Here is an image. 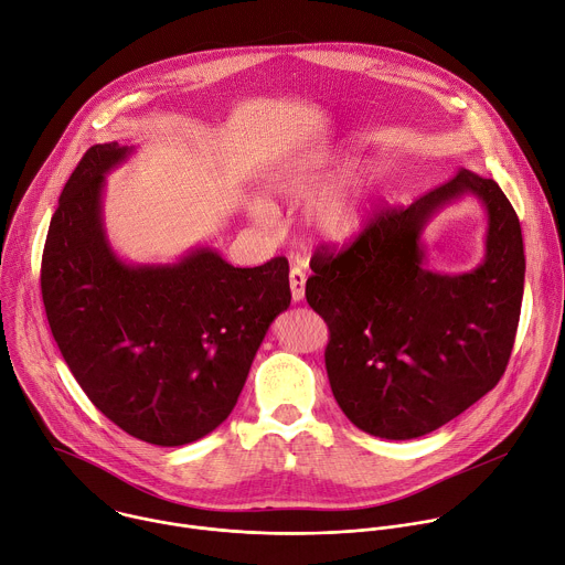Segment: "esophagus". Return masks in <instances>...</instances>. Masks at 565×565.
Returning <instances> with one entry per match:
<instances>
[{
	"mask_svg": "<svg viewBox=\"0 0 565 565\" xmlns=\"http://www.w3.org/2000/svg\"><path fill=\"white\" fill-rule=\"evenodd\" d=\"M290 290H292V301H301L303 299V290H306V270L299 266L290 268Z\"/></svg>",
	"mask_w": 565,
	"mask_h": 565,
	"instance_id": "obj_1",
	"label": "esophagus"
}]
</instances>
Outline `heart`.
Wrapping results in <instances>:
<instances>
[{
    "label": "heart",
    "instance_id": "heart-1",
    "mask_svg": "<svg viewBox=\"0 0 565 565\" xmlns=\"http://www.w3.org/2000/svg\"><path fill=\"white\" fill-rule=\"evenodd\" d=\"M347 172L344 163H327V160H315V163L299 166L290 170L281 179V192L290 199H310L327 190L333 181H338ZM369 194L360 185H340L333 192H329L312 212V227L315 232L331 241V244H347V241L355 238L369 216ZM253 212L262 221L273 218V207L266 201H255Z\"/></svg>",
    "mask_w": 565,
    "mask_h": 565
}]
</instances>
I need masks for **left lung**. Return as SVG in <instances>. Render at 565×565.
Returning <instances> with one entry per match:
<instances>
[{
    "label": "left lung",
    "mask_w": 565,
    "mask_h": 565,
    "mask_svg": "<svg viewBox=\"0 0 565 565\" xmlns=\"http://www.w3.org/2000/svg\"><path fill=\"white\" fill-rule=\"evenodd\" d=\"M471 193L489 210L487 259L471 274L424 268L428 218ZM306 301L329 327L327 373L347 418L386 440L425 436L505 373L525 255L519 216L492 179L460 170L409 207H391L340 253L319 246Z\"/></svg>",
    "instance_id": "1"
}]
</instances>
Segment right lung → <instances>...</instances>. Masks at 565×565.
Here are the masks:
<instances>
[{
  "instance_id": "1",
  "label": "right lung",
  "mask_w": 565,
  "mask_h": 565,
  "mask_svg": "<svg viewBox=\"0 0 565 565\" xmlns=\"http://www.w3.org/2000/svg\"><path fill=\"white\" fill-rule=\"evenodd\" d=\"M134 149L94 145L66 181L42 255L51 333L94 405L129 436L179 447L234 409L253 360L290 306L288 262L234 268L212 248L125 264L103 223L105 177Z\"/></svg>"
}]
</instances>
